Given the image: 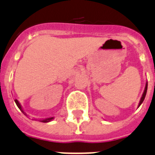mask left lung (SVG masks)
Listing matches in <instances>:
<instances>
[{"label":"left lung","mask_w":155,"mask_h":155,"mask_svg":"<svg viewBox=\"0 0 155 155\" xmlns=\"http://www.w3.org/2000/svg\"><path fill=\"white\" fill-rule=\"evenodd\" d=\"M147 84H146L145 89H144V91H143V95H142V97H141V99H140V101H139V107L140 106L141 104H143V100H144V99H145V97H146V95H147Z\"/></svg>","instance_id":"8db88e82"}]
</instances>
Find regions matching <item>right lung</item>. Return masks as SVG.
<instances>
[{
	"mask_svg": "<svg viewBox=\"0 0 155 155\" xmlns=\"http://www.w3.org/2000/svg\"><path fill=\"white\" fill-rule=\"evenodd\" d=\"M14 101H15V103H16V106L18 107V108H19V109H20V110H21V111H22V113H23V114H25V115H27V114H26V113H25V111H24L23 109H22V107H21V104L19 103L18 100H17V99H14ZM54 119L53 117H51V118H47V119H41L40 121L42 122V123H48V122L51 121V120H52V119Z\"/></svg>",
	"mask_w": 155,
	"mask_h": 155,
	"instance_id": "obj_1",
	"label": "right lung"
}]
</instances>
